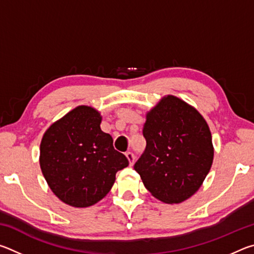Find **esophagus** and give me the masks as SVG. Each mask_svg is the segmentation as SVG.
<instances>
[{"mask_svg":"<svg viewBox=\"0 0 254 254\" xmlns=\"http://www.w3.org/2000/svg\"><path fill=\"white\" fill-rule=\"evenodd\" d=\"M126 156H127V160H128V163H130V166H132L133 163H134V159H135V158H134V154L128 151V152L126 153Z\"/></svg>","mask_w":254,"mask_h":254,"instance_id":"34e87169","label":"esophagus"}]
</instances>
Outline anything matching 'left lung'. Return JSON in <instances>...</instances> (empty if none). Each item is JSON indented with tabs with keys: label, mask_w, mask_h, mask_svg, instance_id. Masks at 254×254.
Instances as JSON below:
<instances>
[{
	"label": "left lung",
	"mask_w": 254,
	"mask_h": 254,
	"mask_svg": "<svg viewBox=\"0 0 254 254\" xmlns=\"http://www.w3.org/2000/svg\"><path fill=\"white\" fill-rule=\"evenodd\" d=\"M147 147L135 162L144 187L166 204H179L198 190L214 158L207 122L195 107L163 96L145 115Z\"/></svg>",
	"instance_id": "8db88e82"
}]
</instances>
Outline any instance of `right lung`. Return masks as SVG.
<instances>
[{
  "label": "right lung",
  "mask_w": 254,
  "mask_h": 254,
  "mask_svg": "<svg viewBox=\"0 0 254 254\" xmlns=\"http://www.w3.org/2000/svg\"><path fill=\"white\" fill-rule=\"evenodd\" d=\"M101 113L80 105L47 128L40 168L54 194L72 207H88L109 194L115 175L128 166L113 139L101 130Z\"/></svg>",
  "instance_id": "1"
}]
</instances>
